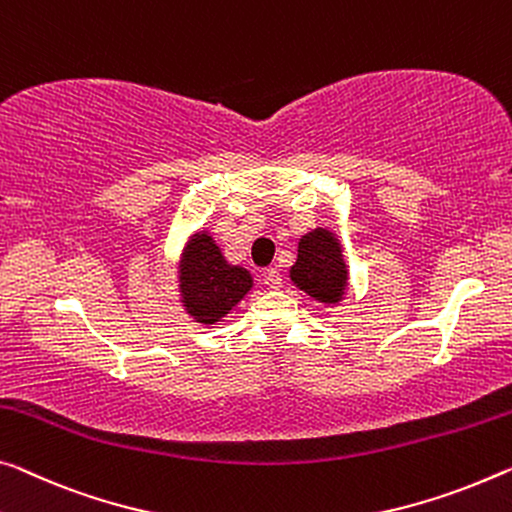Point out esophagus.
Returning <instances> with one entry per match:
<instances>
[{"label": "esophagus", "mask_w": 512, "mask_h": 512, "mask_svg": "<svg viewBox=\"0 0 512 512\" xmlns=\"http://www.w3.org/2000/svg\"><path fill=\"white\" fill-rule=\"evenodd\" d=\"M265 286H270L274 290L281 288V272H279V267H267V270H265Z\"/></svg>", "instance_id": "1"}]
</instances>
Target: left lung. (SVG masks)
Returning a JSON list of instances; mask_svg holds the SVG:
<instances>
[{
	"label": "left lung",
	"mask_w": 512,
	"mask_h": 512,
	"mask_svg": "<svg viewBox=\"0 0 512 512\" xmlns=\"http://www.w3.org/2000/svg\"><path fill=\"white\" fill-rule=\"evenodd\" d=\"M288 277L313 300L327 306L343 302L350 272L336 233L322 226L304 233L297 242V261L290 267Z\"/></svg>",
	"instance_id": "obj_1"
}]
</instances>
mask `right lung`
<instances>
[{"label":"right lung","mask_w":512,"mask_h":512,"mask_svg":"<svg viewBox=\"0 0 512 512\" xmlns=\"http://www.w3.org/2000/svg\"><path fill=\"white\" fill-rule=\"evenodd\" d=\"M178 293L187 316L212 327L229 316L254 286L251 274L226 261L208 231H196L178 258Z\"/></svg>","instance_id":"1"}]
</instances>
